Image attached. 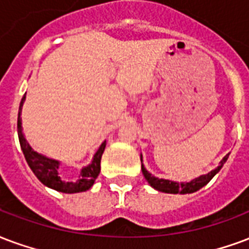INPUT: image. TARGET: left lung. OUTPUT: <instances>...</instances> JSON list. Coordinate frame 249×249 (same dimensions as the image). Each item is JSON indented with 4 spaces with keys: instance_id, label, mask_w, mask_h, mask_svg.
<instances>
[{
    "instance_id": "left-lung-1",
    "label": "left lung",
    "mask_w": 249,
    "mask_h": 249,
    "mask_svg": "<svg viewBox=\"0 0 249 249\" xmlns=\"http://www.w3.org/2000/svg\"><path fill=\"white\" fill-rule=\"evenodd\" d=\"M228 156L223 158L219 166L216 169H213L209 173V174H204V176H200L198 178H195L190 182H174V181H169V179H162V178H157V177L152 176L149 173L143 165H141V169H142V174L145 177V179L148 181V183L152 186L153 189H156L158 191H162V193H167V194H191V193H195L198 191L199 189H202L203 186H206L209 183L213 177L218 173L220 169L223 167V165L226 163L227 161ZM141 163H142V156H141Z\"/></svg>"
}]
</instances>
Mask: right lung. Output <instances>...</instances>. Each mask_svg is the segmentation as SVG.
Here are the masks:
<instances>
[{"instance_id":"obj_1","label":"right lung","mask_w":249,"mask_h":249,"mask_svg":"<svg viewBox=\"0 0 249 249\" xmlns=\"http://www.w3.org/2000/svg\"><path fill=\"white\" fill-rule=\"evenodd\" d=\"M26 99V93L23 95L19 104V112H18V123H17V129H18V139L21 143V149L23 152V156L26 158V162L29 166L36 174V177L39 179L42 183L50 189H54L60 193H66V194H73V193H82V191H87L92 187L95 183V179L100 173V161L101 156L106 149V141L101 143L100 148L97 149V152L93 156V160L88 165V166L83 167L80 171V176L76 181H64L59 174V165L60 162L53 158L45 157L39 153L34 152V149L31 148L29 142L23 136L22 132V121H21V110L23 101Z\"/></svg>"}]
</instances>
